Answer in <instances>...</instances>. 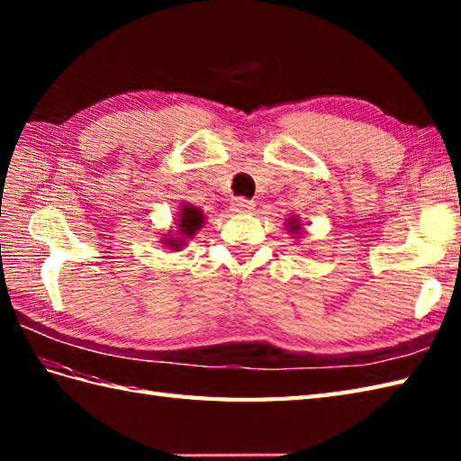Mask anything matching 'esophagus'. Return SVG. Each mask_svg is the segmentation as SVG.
Masks as SVG:
<instances>
[{"instance_id": "obj_1", "label": "esophagus", "mask_w": 461, "mask_h": 461, "mask_svg": "<svg viewBox=\"0 0 461 461\" xmlns=\"http://www.w3.org/2000/svg\"><path fill=\"white\" fill-rule=\"evenodd\" d=\"M253 208H256L253 202L248 200V198H243V195H240V198H233V202H231V210L238 212V213H249Z\"/></svg>"}]
</instances>
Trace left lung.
<instances>
[{"mask_svg": "<svg viewBox=\"0 0 461 461\" xmlns=\"http://www.w3.org/2000/svg\"><path fill=\"white\" fill-rule=\"evenodd\" d=\"M289 223H293V228H291V230H299V228H297V225H295L297 221H289Z\"/></svg>", "mask_w": 461, "mask_h": 461, "instance_id": "obj_1", "label": "left lung"}]
</instances>
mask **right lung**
Segmentation results:
<instances>
[{
  "label": "right lung",
  "mask_w": 461,
  "mask_h": 461,
  "mask_svg": "<svg viewBox=\"0 0 461 461\" xmlns=\"http://www.w3.org/2000/svg\"><path fill=\"white\" fill-rule=\"evenodd\" d=\"M202 220L203 215L198 208L194 205H184L180 212V233L182 236H194V231H198V228H202ZM168 243H172V248H180L182 240H168Z\"/></svg>",
  "instance_id": "obj_1"
}]
</instances>
